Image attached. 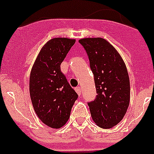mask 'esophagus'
I'll use <instances>...</instances> for the list:
<instances>
[{
	"label": "esophagus",
	"mask_w": 154,
	"mask_h": 154,
	"mask_svg": "<svg viewBox=\"0 0 154 154\" xmlns=\"http://www.w3.org/2000/svg\"><path fill=\"white\" fill-rule=\"evenodd\" d=\"M75 90L76 93H78V95H79V96L81 95V92H82V91H81V90H81V87L78 86V87H76L75 89Z\"/></svg>",
	"instance_id": "1"
}]
</instances>
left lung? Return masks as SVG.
<instances>
[{
	"instance_id": "8db88e82",
	"label": "left lung",
	"mask_w": 154,
	"mask_h": 154,
	"mask_svg": "<svg viewBox=\"0 0 154 154\" xmlns=\"http://www.w3.org/2000/svg\"><path fill=\"white\" fill-rule=\"evenodd\" d=\"M90 59L97 96L88 103L92 119L102 128H113L123 119L130 102L128 71L118 51L100 37L79 40Z\"/></svg>"
}]
</instances>
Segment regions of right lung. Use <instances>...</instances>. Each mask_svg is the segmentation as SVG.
Listing matches in <instances>:
<instances>
[{
    "instance_id": "1",
    "label": "right lung",
    "mask_w": 154,
    "mask_h": 154,
    "mask_svg": "<svg viewBox=\"0 0 154 154\" xmlns=\"http://www.w3.org/2000/svg\"><path fill=\"white\" fill-rule=\"evenodd\" d=\"M75 43V39L56 37L43 45L31 69L29 94L32 107L43 124L60 128L70 118L78 98L61 72V64Z\"/></svg>"
}]
</instances>
